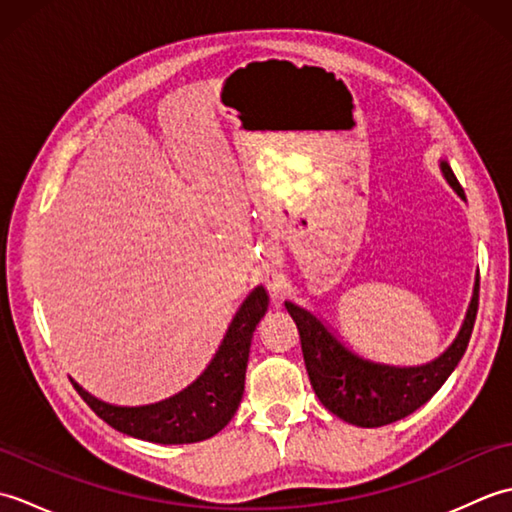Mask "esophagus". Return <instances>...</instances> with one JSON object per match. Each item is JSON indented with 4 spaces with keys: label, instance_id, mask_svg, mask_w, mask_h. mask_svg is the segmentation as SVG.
Here are the masks:
<instances>
[{
    "label": "esophagus",
    "instance_id": "esophagus-1",
    "mask_svg": "<svg viewBox=\"0 0 512 512\" xmlns=\"http://www.w3.org/2000/svg\"><path fill=\"white\" fill-rule=\"evenodd\" d=\"M264 281H266V288H268L270 295L277 297L279 292H281V284H284V281H281L279 270L277 268H268L266 275H264Z\"/></svg>",
    "mask_w": 512,
    "mask_h": 512
}]
</instances>
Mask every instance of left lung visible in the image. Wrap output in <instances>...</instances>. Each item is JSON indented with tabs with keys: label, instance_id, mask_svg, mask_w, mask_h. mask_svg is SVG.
Here are the masks:
<instances>
[{
	"label": "left lung",
	"instance_id": "1",
	"mask_svg": "<svg viewBox=\"0 0 512 512\" xmlns=\"http://www.w3.org/2000/svg\"><path fill=\"white\" fill-rule=\"evenodd\" d=\"M440 171L451 189L466 200L464 189L447 160H440ZM477 299H480V275L475 279L473 297L458 336L438 358L422 365L372 361L347 347L314 312L292 301H286V310L297 323L303 361L314 394L319 396L323 407L345 422L369 429L409 416L444 385L469 345Z\"/></svg>",
	"mask_w": 512,
	"mask_h": 512
}]
</instances>
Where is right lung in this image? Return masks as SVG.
<instances>
[{
  "instance_id": "1",
  "label": "right lung",
  "mask_w": 512,
  "mask_h": 512,
  "mask_svg": "<svg viewBox=\"0 0 512 512\" xmlns=\"http://www.w3.org/2000/svg\"><path fill=\"white\" fill-rule=\"evenodd\" d=\"M268 310V292L257 286L248 292L228 325L204 372L178 394L151 405H112L85 391L74 378L72 385L96 416L110 427L138 440L156 444H191L222 431L242 402L250 341L257 323Z\"/></svg>"
}]
</instances>
